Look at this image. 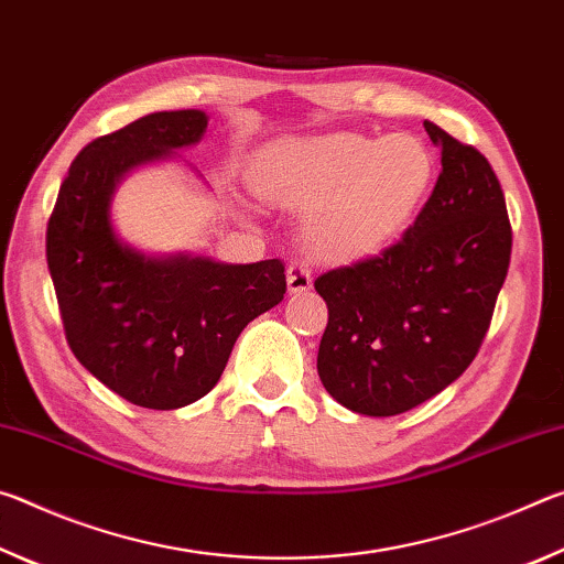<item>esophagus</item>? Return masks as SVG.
<instances>
[{
  "label": "esophagus",
  "mask_w": 564,
  "mask_h": 564,
  "mask_svg": "<svg viewBox=\"0 0 564 564\" xmlns=\"http://www.w3.org/2000/svg\"><path fill=\"white\" fill-rule=\"evenodd\" d=\"M285 281H289V291H291V293H303V291H308L311 285H313L311 271L305 269V265L299 263V261L289 265V273H285Z\"/></svg>",
  "instance_id": "1"
}]
</instances>
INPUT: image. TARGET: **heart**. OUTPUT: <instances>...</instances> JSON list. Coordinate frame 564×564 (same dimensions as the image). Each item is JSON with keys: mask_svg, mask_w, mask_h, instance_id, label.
<instances>
[{"mask_svg": "<svg viewBox=\"0 0 564 564\" xmlns=\"http://www.w3.org/2000/svg\"><path fill=\"white\" fill-rule=\"evenodd\" d=\"M435 161L413 133H362L293 141L263 171V191L308 214L305 234L338 259L376 253L403 231L431 191Z\"/></svg>", "mask_w": 564, "mask_h": 564, "instance_id": "obj_1", "label": "heart"}]
</instances>
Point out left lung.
Returning a JSON list of instances; mask_svg holds the SVG:
<instances>
[{
    "instance_id": "obj_1",
    "label": "left lung",
    "mask_w": 564,
    "mask_h": 564,
    "mask_svg": "<svg viewBox=\"0 0 564 564\" xmlns=\"http://www.w3.org/2000/svg\"><path fill=\"white\" fill-rule=\"evenodd\" d=\"M423 127L443 171L415 224L313 283L328 305L321 383L360 415L405 413L460 378L510 265L512 228L490 161L433 121Z\"/></svg>"
}]
</instances>
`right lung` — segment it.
<instances>
[{
	"label": "right lung",
	"instance_id": "1",
	"mask_svg": "<svg viewBox=\"0 0 564 564\" xmlns=\"http://www.w3.org/2000/svg\"><path fill=\"white\" fill-rule=\"evenodd\" d=\"M206 123L198 109L156 111L94 139L72 161L46 224V263L72 352L113 393L151 410L204 398L241 330L285 293L279 259H154L113 234L119 178L196 144Z\"/></svg>",
	"mask_w": 564,
	"mask_h": 564
}]
</instances>
